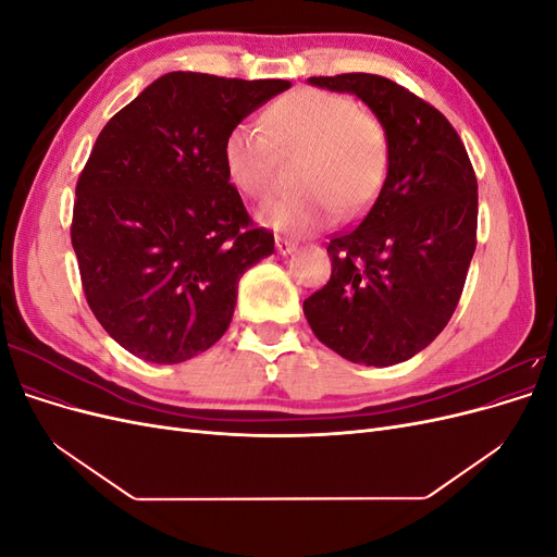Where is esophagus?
Wrapping results in <instances>:
<instances>
[{
	"label": "esophagus",
	"mask_w": 557,
	"mask_h": 557,
	"mask_svg": "<svg viewBox=\"0 0 557 557\" xmlns=\"http://www.w3.org/2000/svg\"><path fill=\"white\" fill-rule=\"evenodd\" d=\"M297 248V242L288 239V237H276V250L281 252V256H288V252H293Z\"/></svg>",
	"instance_id": "esophagus-1"
}]
</instances>
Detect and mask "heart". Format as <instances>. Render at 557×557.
<instances>
[{
	"mask_svg": "<svg viewBox=\"0 0 557 557\" xmlns=\"http://www.w3.org/2000/svg\"><path fill=\"white\" fill-rule=\"evenodd\" d=\"M264 129L234 125L223 141V164L234 188L262 201L276 188L281 160H297V190L258 211L260 223L274 232H315L334 211L342 218L360 213L383 188L391 166L387 132L350 97L295 90L267 109Z\"/></svg>",
	"mask_w": 557,
	"mask_h": 557,
	"instance_id": "obj_1",
	"label": "heart"
}]
</instances>
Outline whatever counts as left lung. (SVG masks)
Here are the masks:
<instances>
[{
    "instance_id": "1",
    "label": "left lung",
    "mask_w": 557,
    "mask_h": 557,
    "mask_svg": "<svg viewBox=\"0 0 557 557\" xmlns=\"http://www.w3.org/2000/svg\"><path fill=\"white\" fill-rule=\"evenodd\" d=\"M376 113L391 166L358 225L327 244L332 276L305 299L313 334L367 367H391L434 342L458 307L476 250V174L462 139L425 99L376 74L311 76Z\"/></svg>"
}]
</instances>
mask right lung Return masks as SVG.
I'll return each mask as SVG.
<instances>
[{"label":"right lung","instance_id":"add662e5","mask_svg":"<svg viewBox=\"0 0 557 557\" xmlns=\"http://www.w3.org/2000/svg\"><path fill=\"white\" fill-rule=\"evenodd\" d=\"M288 88L172 72L99 132L76 183L72 246L90 311L132 356L176 364L211 348L242 274L274 252L230 183L223 141Z\"/></svg>","mask_w":557,"mask_h":557}]
</instances>
